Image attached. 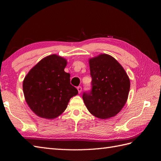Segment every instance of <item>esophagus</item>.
Here are the masks:
<instances>
[{"instance_id":"34e87169","label":"esophagus","mask_w":161,"mask_h":161,"mask_svg":"<svg viewBox=\"0 0 161 161\" xmlns=\"http://www.w3.org/2000/svg\"><path fill=\"white\" fill-rule=\"evenodd\" d=\"M77 90H78V91H79V93H80V92H81V91H82V87H81L80 86H78V87H77Z\"/></svg>"}]
</instances>
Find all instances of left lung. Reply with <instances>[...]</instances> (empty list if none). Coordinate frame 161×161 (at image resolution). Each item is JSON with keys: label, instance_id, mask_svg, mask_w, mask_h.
Wrapping results in <instances>:
<instances>
[{"label": "left lung", "instance_id": "8db88e82", "mask_svg": "<svg viewBox=\"0 0 161 161\" xmlns=\"http://www.w3.org/2000/svg\"><path fill=\"white\" fill-rule=\"evenodd\" d=\"M92 89L82 95L87 109L96 118L108 119L118 114L127 101L129 77L114 57L102 53L89 59Z\"/></svg>", "mask_w": 161, "mask_h": 161}]
</instances>
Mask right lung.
Listing matches in <instances>:
<instances>
[{
  "instance_id": "1",
  "label": "right lung",
  "mask_w": 161,
  "mask_h": 161,
  "mask_svg": "<svg viewBox=\"0 0 161 161\" xmlns=\"http://www.w3.org/2000/svg\"><path fill=\"white\" fill-rule=\"evenodd\" d=\"M67 61L52 54L33 67L23 82L24 97L30 109L37 116L54 119L67 108L78 91L70 85V74L64 72Z\"/></svg>"
}]
</instances>
